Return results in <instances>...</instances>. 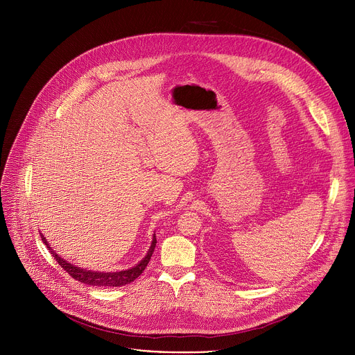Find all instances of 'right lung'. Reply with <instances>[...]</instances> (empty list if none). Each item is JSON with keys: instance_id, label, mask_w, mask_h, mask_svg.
Returning a JSON list of instances; mask_svg holds the SVG:
<instances>
[{"instance_id": "1", "label": "right lung", "mask_w": 355, "mask_h": 355, "mask_svg": "<svg viewBox=\"0 0 355 355\" xmlns=\"http://www.w3.org/2000/svg\"><path fill=\"white\" fill-rule=\"evenodd\" d=\"M42 236V240L44 243V245L50 250V252H52L53 257L56 259V261L59 263V266L66 270V272H69L74 279L85 284V285H91V286H105V288H110V286H122V285H126V284H130L132 281H135L143 271L144 268L147 267L151 256H153V251H155V247H156V234H153V240H151V244L147 250V254L141 259V261H139L136 266L128 268V270H122V271H110V272H105V271H92V270H87V268H81V267H77V266H73L71 263H69L67 260H64L63 257H60L58 252L50 247V244L47 243L46 237L40 233Z\"/></svg>"}]
</instances>
